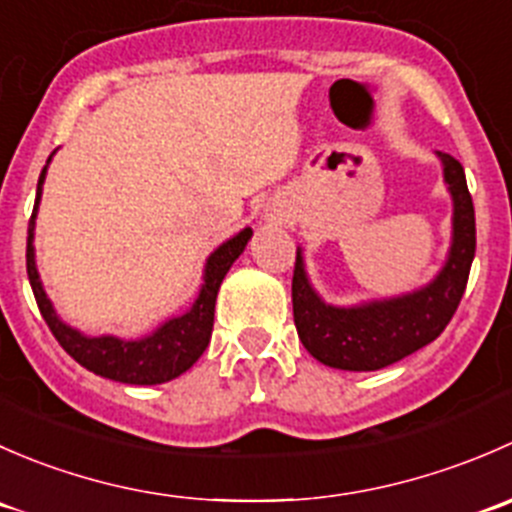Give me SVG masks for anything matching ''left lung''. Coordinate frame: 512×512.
<instances>
[{
  "label": "left lung",
  "mask_w": 512,
  "mask_h": 512,
  "mask_svg": "<svg viewBox=\"0 0 512 512\" xmlns=\"http://www.w3.org/2000/svg\"><path fill=\"white\" fill-rule=\"evenodd\" d=\"M436 158L453 203L451 247L441 270L426 285L396 297L332 304L314 289L302 247H297L294 327L304 349L324 366L342 371L384 369L431 344L456 314L476 255V213L463 165L441 151H436Z\"/></svg>",
  "instance_id": "left-lung-1"
}]
</instances>
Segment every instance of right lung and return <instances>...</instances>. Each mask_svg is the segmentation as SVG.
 I'll return each instance as SVG.
<instances>
[{"instance_id": "obj_1", "label": "right lung", "mask_w": 512, "mask_h": 512, "mask_svg": "<svg viewBox=\"0 0 512 512\" xmlns=\"http://www.w3.org/2000/svg\"><path fill=\"white\" fill-rule=\"evenodd\" d=\"M56 153V151H54ZM46 160L44 170L39 175L36 185V203L32 220H29V237H27V275L29 285L34 289L36 304L41 309V317L49 324L51 334L56 342L64 347V352L74 356L84 369L94 371L103 379L121 381V384L133 386H156L165 381L178 379L180 374L190 369L195 361L203 356L210 344L215 319V299H218L220 285H223L227 270L232 262L245 252L247 242L252 237V227L237 232L235 237L225 240L218 250H213L205 260L203 267V285H200L198 297L190 304L188 312L170 317L153 329L151 334L141 339H121L116 334H98L89 337L81 329L71 327L51 304L49 294L41 285L39 270H36V250H34V230H36V213H39L41 190H44L46 170H49L51 158Z\"/></svg>"}]
</instances>
